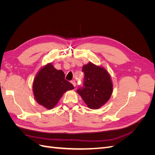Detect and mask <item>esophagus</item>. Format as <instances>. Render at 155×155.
<instances>
[{
    "mask_svg": "<svg viewBox=\"0 0 155 155\" xmlns=\"http://www.w3.org/2000/svg\"><path fill=\"white\" fill-rule=\"evenodd\" d=\"M71 83H72V85H74V87H76V81L72 80V81H71Z\"/></svg>",
    "mask_w": 155,
    "mask_h": 155,
    "instance_id": "esophagus-1",
    "label": "esophagus"
}]
</instances>
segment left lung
<instances>
[{"label": "left lung", "mask_w": 155, "mask_h": 155, "mask_svg": "<svg viewBox=\"0 0 155 155\" xmlns=\"http://www.w3.org/2000/svg\"><path fill=\"white\" fill-rule=\"evenodd\" d=\"M84 72L83 87L77 92L91 109H99L110 99L112 93V83L109 73L99 66L88 63L82 68Z\"/></svg>", "instance_id": "8db88e82"}]
</instances>
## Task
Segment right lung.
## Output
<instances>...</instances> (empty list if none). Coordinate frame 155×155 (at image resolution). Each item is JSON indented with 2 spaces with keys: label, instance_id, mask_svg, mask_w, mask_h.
<instances>
[{
  "label": "right lung",
  "instance_id": "obj_1",
  "mask_svg": "<svg viewBox=\"0 0 155 155\" xmlns=\"http://www.w3.org/2000/svg\"><path fill=\"white\" fill-rule=\"evenodd\" d=\"M64 77L62 70L55 69L51 63L40 70L33 83L34 94L39 105L51 109L65 92L74 88Z\"/></svg>",
  "mask_w": 155,
  "mask_h": 155
}]
</instances>
